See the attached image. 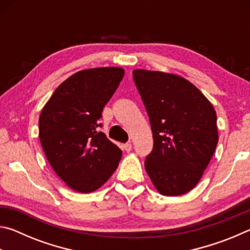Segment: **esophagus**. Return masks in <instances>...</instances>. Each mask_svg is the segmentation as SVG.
I'll list each match as a JSON object with an SVG mask.
<instances>
[{
  "label": "esophagus",
  "mask_w": 250,
  "mask_h": 250,
  "mask_svg": "<svg viewBox=\"0 0 250 250\" xmlns=\"http://www.w3.org/2000/svg\"><path fill=\"white\" fill-rule=\"evenodd\" d=\"M124 149L126 152H130L131 150H132V145H131V143H125V145H124Z\"/></svg>",
  "instance_id": "obj_1"
}]
</instances>
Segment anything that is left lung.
Masks as SVG:
<instances>
[{
	"instance_id": "8db88e82",
	"label": "left lung",
	"mask_w": 250,
	"mask_h": 250,
	"mask_svg": "<svg viewBox=\"0 0 250 250\" xmlns=\"http://www.w3.org/2000/svg\"><path fill=\"white\" fill-rule=\"evenodd\" d=\"M133 80L153 133L146 171L162 195H183L195 188L216 149L215 109L180 76L135 69Z\"/></svg>"
}]
</instances>
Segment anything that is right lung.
<instances>
[{
    "label": "right lung",
    "instance_id": "right-lung-1",
    "mask_svg": "<svg viewBox=\"0 0 250 250\" xmlns=\"http://www.w3.org/2000/svg\"><path fill=\"white\" fill-rule=\"evenodd\" d=\"M124 75L120 67L80 70L59 84L42 110L40 140L46 158L75 191H96L121 160V150L98 128Z\"/></svg>",
    "mask_w": 250,
    "mask_h": 250
}]
</instances>
